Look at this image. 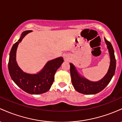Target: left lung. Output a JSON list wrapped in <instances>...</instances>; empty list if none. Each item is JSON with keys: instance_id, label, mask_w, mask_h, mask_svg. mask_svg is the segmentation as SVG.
Wrapping results in <instances>:
<instances>
[{"instance_id": "obj_1", "label": "left lung", "mask_w": 122, "mask_h": 122, "mask_svg": "<svg viewBox=\"0 0 122 122\" xmlns=\"http://www.w3.org/2000/svg\"><path fill=\"white\" fill-rule=\"evenodd\" d=\"M110 57V64L106 75L97 81H92L82 76L77 71L76 67L70 63V72L73 86L76 91L85 95H93L99 93L106 88L114 76L116 69V60L114 50L110 42L104 38Z\"/></svg>"}]
</instances>
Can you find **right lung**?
I'll use <instances>...</instances> for the list:
<instances>
[{
  "mask_svg": "<svg viewBox=\"0 0 122 122\" xmlns=\"http://www.w3.org/2000/svg\"><path fill=\"white\" fill-rule=\"evenodd\" d=\"M31 30L23 31L19 40L12 46L10 53L8 71L14 82L20 89L29 94L38 95L45 93L51 88L57 70L61 66L64 59L62 57L49 61L43 69L36 74L24 72L16 61V53L19 43Z\"/></svg>",
  "mask_w": 122,
  "mask_h": 122,
  "instance_id": "add662e5",
  "label": "right lung"
}]
</instances>
